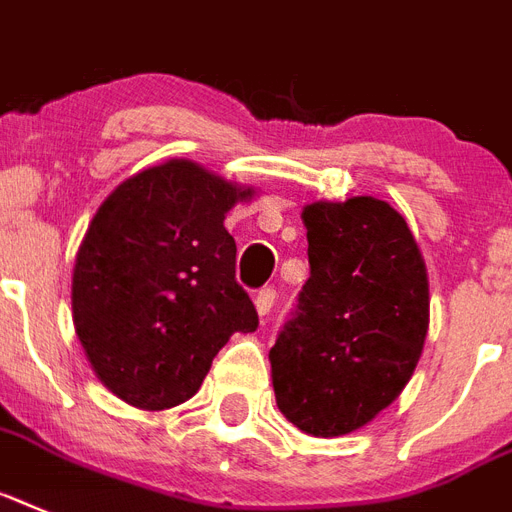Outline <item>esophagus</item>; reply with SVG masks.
Here are the masks:
<instances>
[{"label":"esophagus","mask_w":512,"mask_h":512,"mask_svg":"<svg viewBox=\"0 0 512 512\" xmlns=\"http://www.w3.org/2000/svg\"><path fill=\"white\" fill-rule=\"evenodd\" d=\"M274 301H277V290L274 287H264V290H259L256 293V311H259V316H266L269 311H272Z\"/></svg>","instance_id":"34e87169"}]
</instances>
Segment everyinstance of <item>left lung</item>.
<instances>
[{"mask_svg":"<svg viewBox=\"0 0 512 512\" xmlns=\"http://www.w3.org/2000/svg\"><path fill=\"white\" fill-rule=\"evenodd\" d=\"M311 277L274 348L277 408L301 432L342 437L411 382L429 329V277L411 227L374 196L303 206Z\"/></svg>","mask_w":512,"mask_h":512,"instance_id":"1","label":"left lung"}]
</instances>
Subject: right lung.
Segmentation results:
<instances>
[{
    "instance_id": "right-lung-1",
    "label": "right lung",
    "mask_w": 512,
    "mask_h": 512,
    "mask_svg": "<svg viewBox=\"0 0 512 512\" xmlns=\"http://www.w3.org/2000/svg\"><path fill=\"white\" fill-rule=\"evenodd\" d=\"M253 196L190 159H170L104 198L75 256L73 324L112 395L141 411L185 403L222 345L259 327L225 230L227 211Z\"/></svg>"
}]
</instances>
